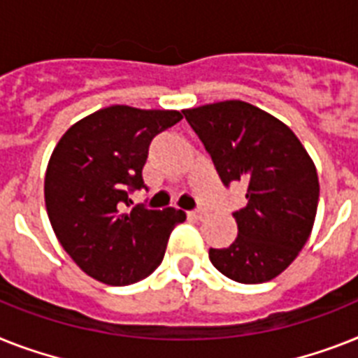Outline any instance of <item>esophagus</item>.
Masks as SVG:
<instances>
[{
    "mask_svg": "<svg viewBox=\"0 0 358 358\" xmlns=\"http://www.w3.org/2000/svg\"><path fill=\"white\" fill-rule=\"evenodd\" d=\"M188 215H190L192 220H205L206 212L205 210H192V212H188Z\"/></svg>",
    "mask_w": 358,
    "mask_h": 358,
    "instance_id": "obj_1",
    "label": "esophagus"
}]
</instances>
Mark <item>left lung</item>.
I'll list each match as a JSON object with an SVG mask.
<instances>
[{
	"instance_id": "obj_1",
	"label": "left lung",
	"mask_w": 358,
	"mask_h": 358,
	"mask_svg": "<svg viewBox=\"0 0 358 358\" xmlns=\"http://www.w3.org/2000/svg\"><path fill=\"white\" fill-rule=\"evenodd\" d=\"M223 185H247V206L234 212L238 238L210 249L221 274L239 283L276 278L294 262L315 223L317 168L298 137L264 109L241 100L185 109Z\"/></svg>"
}]
</instances>
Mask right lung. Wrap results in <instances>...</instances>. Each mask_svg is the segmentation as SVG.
Instances as JSON below:
<instances>
[{
  "label": "right lung",
  "instance_id": "obj_1",
  "mask_svg": "<svg viewBox=\"0 0 358 358\" xmlns=\"http://www.w3.org/2000/svg\"><path fill=\"white\" fill-rule=\"evenodd\" d=\"M181 119L179 111L109 106L73 124L56 144L45 173L47 214L64 250L91 278L129 285L161 265L186 214L126 206L131 192L146 188L153 137Z\"/></svg>",
  "mask_w": 358,
  "mask_h": 358
}]
</instances>
